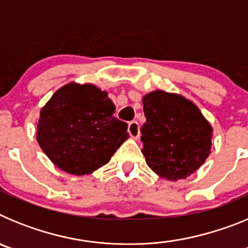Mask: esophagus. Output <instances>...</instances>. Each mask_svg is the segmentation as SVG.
I'll return each mask as SVG.
<instances>
[{
    "label": "esophagus",
    "mask_w": 248,
    "mask_h": 248,
    "mask_svg": "<svg viewBox=\"0 0 248 248\" xmlns=\"http://www.w3.org/2000/svg\"><path fill=\"white\" fill-rule=\"evenodd\" d=\"M128 133L133 139H138L140 137V125L138 122H130L128 125Z\"/></svg>",
    "instance_id": "1"
}]
</instances>
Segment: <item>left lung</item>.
Segmentation results:
<instances>
[{
  "instance_id": "1",
  "label": "left lung",
  "mask_w": 248,
  "mask_h": 248,
  "mask_svg": "<svg viewBox=\"0 0 248 248\" xmlns=\"http://www.w3.org/2000/svg\"><path fill=\"white\" fill-rule=\"evenodd\" d=\"M146 122L141 131L149 168L166 180L194 174L211 153L212 126L183 95L155 91L143 97Z\"/></svg>"
}]
</instances>
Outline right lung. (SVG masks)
Returning <instances> with one entry per match:
<instances>
[{
  "instance_id": "1",
  "label": "right lung",
  "mask_w": 248,
  "mask_h": 248,
  "mask_svg": "<svg viewBox=\"0 0 248 248\" xmlns=\"http://www.w3.org/2000/svg\"><path fill=\"white\" fill-rule=\"evenodd\" d=\"M115 105L93 84L68 83L41 109L37 141L50 161L72 175H88L109 163L129 138Z\"/></svg>"
}]
</instances>
